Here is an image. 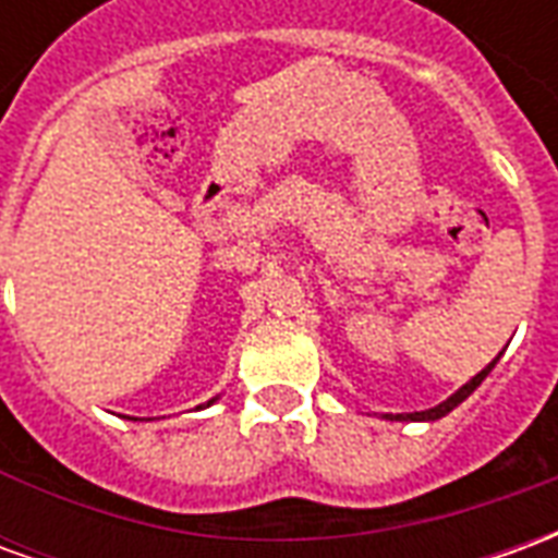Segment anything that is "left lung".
Returning a JSON list of instances; mask_svg holds the SVG:
<instances>
[{"label":"left lung","mask_w":558,"mask_h":558,"mask_svg":"<svg viewBox=\"0 0 558 558\" xmlns=\"http://www.w3.org/2000/svg\"><path fill=\"white\" fill-rule=\"evenodd\" d=\"M499 355H502V352H499ZM499 355H496V359H493V362L487 364V367H484L481 374L472 376V379H469L466 386L457 388V391H454V395H451V398L442 400L439 407H433V410H424V412H407V415H386V418H391V421H436V418H442V415H448V412L454 410V407H460V403H463V400H466L469 395H472V391H475V388L481 386V383H484V376L490 374L493 364L499 362Z\"/></svg>","instance_id":"obj_1"}]
</instances>
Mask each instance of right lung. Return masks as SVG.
<instances>
[{
    "label": "right lung",
    "instance_id": "right-lung-1",
    "mask_svg": "<svg viewBox=\"0 0 558 558\" xmlns=\"http://www.w3.org/2000/svg\"><path fill=\"white\" fill-rule=\"evenodd\" d=\"M215 400H218V398H211V400H208V403H206V407H211V403H215Z\"/></svg>",
    "mask_w": 558,
    "mask_h": 558
}]
</instances>
